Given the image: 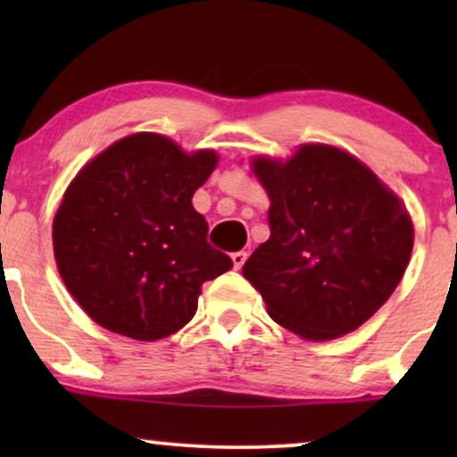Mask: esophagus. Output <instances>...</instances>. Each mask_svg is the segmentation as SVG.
Returning a JSON list of instances; mask_svg holds the SVG:
<instances>
[{"label": "esophagus", "instance_id": "34e87169", "mask_svg": "<svg viewBox=\"0 0 457 457\" xmlns=\"http://www.w3.org/2000/svg\"><path fill=\"white\" fill-rule=\"evenodd\" d=\"M232 262H234V269H236V270L243 269V264L246 262V251H234V253H232Z\"/></svg>", "mask_w": 457, "mask_h": 457}]
</instances>
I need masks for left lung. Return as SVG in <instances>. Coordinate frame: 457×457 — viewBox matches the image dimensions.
Masks as SVG:
<instances>
[{"label":"left lung","mask_w":457,"mask_h":457,"mask_svg":"<svg viewBox=\"0 0 457 457\" xmlns=\"http://www.w3.org/2000/svg\"><path fill=\"white\" fill-rule=\"evenodd\" d=\"M270 238L245 262L269 316L313 342L359 328L389 301L412 253V221L370 167L333 145L253 159Z\"/></svg>","instance_id":"1"}]
</instances>
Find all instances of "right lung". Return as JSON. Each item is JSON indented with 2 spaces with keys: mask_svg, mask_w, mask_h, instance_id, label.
<instances>
[{
  "mask_svg": "<svg viewBox=\"0 0 457 457\" xmlns=\"http://www.w3.org/2000/svg\"><path fill=\"white\" fill-rule=\"evenodd\" d=\"M171 139L135 133L79 171L54 219L57 270L103 328L154 342L195 316L204 281L232 269L193 208L217 165Z\"/></svg>",
  "mask_w": 457,
  "mask_h": 457,
  "instance_id": "1",
  "label": "right lung"
}]
</instances>
